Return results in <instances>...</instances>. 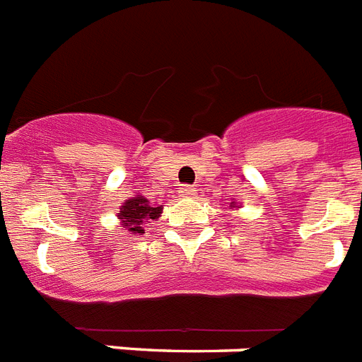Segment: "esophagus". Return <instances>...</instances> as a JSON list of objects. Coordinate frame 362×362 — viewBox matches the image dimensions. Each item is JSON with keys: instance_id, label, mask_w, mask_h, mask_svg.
<instances>
[{"instance_id": "obj_1", "label": "esophagus", "mask_w": 362, "mask_h": 362, "mask_svg": "<svg viewBox=\"0 0 362 362\" xmlns=\"http://www.w3.org/2000/svg\"><path fill=\"white\" fill-rule=\"evenodd\" d=\"M179 196L181 198H194L196 196V190L192 187H188V185H183V187L179 188Z\"/></svg>"}]
</instances>
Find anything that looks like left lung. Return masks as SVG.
<instances>
[{
  "mask_svg": "<svg viewBox=\"0 0 362 362\" xmlns=\"http://www.w3.org/2000/svg\"><path fill=\"white\" fill-rule=\"evenodd\" d=\"M233 207H237V203H235V202H233Z\"/></svg>",
  "mask_w": 362,
  "mask_h": 362,
  "instance_id": "left-lung-1",
  "label": "left lung"
}]
</instances>
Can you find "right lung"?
Wrapping results in <instances>:
<instances>
[{"instance_id":"1","label":"right lung","mask_w":362,"mask_h":362,"mask_svg":"<svg viewBox=\"0 0 362 362\" xmlns=\"http://www.w3.org/2000/svg\"><path fill=\"white\" fill-rule=\"evenodd\" d=\"M160 213H163V205L153 207V205H149L144 196H134L122 205L118 218L122 220V228H125L133 235H142L146 231V223L157 220Z\"/></svg>"}]
</instances>
